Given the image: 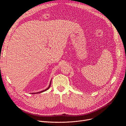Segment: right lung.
Segmentation results:
<instances>
[{"instance_id":"obj_1","label":"right lung","mask_w":126,"mask_h":126,"mask_svg":"<svg viewBox=\"0 0 126 126\" xmlns=\"http://www.w3.org/2000/svg\"><path fill=\"white\" fill-rule=\"evenodd\" d=\"M51 81H50V84H49V86L47 87V88H46V89H45V90H43V91H40V92H37V93H35V94H39V93H41V92H44V91H46L47 90H48L49 88H50V84H51ZM32 94H34V93H33Z\"/></svg>"}]
</instances>
